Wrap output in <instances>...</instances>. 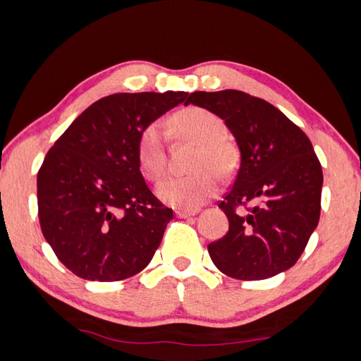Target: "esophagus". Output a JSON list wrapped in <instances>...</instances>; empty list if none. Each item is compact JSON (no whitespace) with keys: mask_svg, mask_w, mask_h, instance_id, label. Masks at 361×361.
<instances>
[{"mask_svg":"<svg viewBox=\"0 0 361 361\" xmlns=\"http://www.w3.org/2000/svg\"><path fill=\"white\" fill-rule=\"evenodd\" d=\"M197 212H198V209H194V211L178 209V211H176V217H180V219H188V217H192V216H195Z\"/></svg>","mask_w":361,"mask_h":361,"instance_id":"esophagus-1","label":"esophagus"}]
</instances>
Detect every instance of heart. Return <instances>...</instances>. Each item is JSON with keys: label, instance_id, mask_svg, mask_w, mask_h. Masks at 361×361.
I'll return each mask as SVG.
<instances>
[{"label": "heart", "instance_id": "b5f03b06", "mask_svg": "<svg viewBox=\"0 0 361 361\" xmlns=\"http://www.w3.org/2000/svg\"><path fill=\"white\" fill-rule=\"evenodd\" d=\"M173 135L181 141L198 144L192 161L197 171L188 176H173L163 181L158 195L164 203L175 208L194 211L216 195L219 189L217 171L228 175L233 171L237 152L231 142L225 140L226 126L224 119L200 106H189L171 119ZM137 161L144 176L158 181L167 169V149L163 128L153 122L145 127L137 141ZM214 170L216 171L213 172Z\"/></svg>", "mask_w": 361, "mask_h": 361}]
</instances>
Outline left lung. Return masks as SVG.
<instances>
[{"mask_svg":"<svg viewBox=\"0 0 361 361\" xmlns=\"http://www.w3.org/2000/svg\"><path fill=\"white\" fill-rule=\"evenodd\" d=\"M188 104L224 119L240 149L233 188L219 202L229 229L208 245L214 265L240 281L288 270L321 212L323 169L307 135L274 105L239 90L195 91Z\"/></svg>","mask_w":361,"mask_h":361,"instance_id":"obj_1","label":"left lung"}]
</instances>
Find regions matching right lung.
I'll return each instance as SVG.
<instances>
[{"instance_id": "right-lung-1", "label": "right lung", "mask_w": 361, "mask_h": 361, "mask_svg": "<svg viewBox=\"0 0 361 361\" xmlns=\"http://www.w3.org/2000/svg\"><path fill=\"white\" fill-rule=\"evenodd\" d=\"M186 96L167 91L99 99L46 153L37 175L38 220L57 259L75 276L113 282L149 265L173 211L145 185L137 141Z\"/></svg>"}]
</instances>
